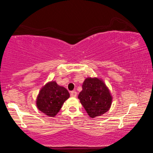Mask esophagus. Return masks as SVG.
<instances>
[{"mask_svg": "<svg viewBox=\"0 0 153 153\" xmlns=\"http://www.w3.org/2000/svg\"><path fill=\"white\" fill-rule=\"evenodd\" d=\"M71 97H77V92L76 91H72L70 94Z\"/></svg>", "mask_w": 153, "mask_h": 153, "instance_id": "esophagus-1", "label": "esophagus"}]
</instances>
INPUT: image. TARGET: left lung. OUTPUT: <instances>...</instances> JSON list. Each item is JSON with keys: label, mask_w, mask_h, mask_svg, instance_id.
<instances>
[{"label": "left lung", "mask_w": 153, "mask_h": 153, "mask_svg": "<svg viewBox=\"0 0 153 153\" xmlns=\"http://www.w3.org/2000/svg\"><path fill=\"white\" fill-rule=\"evenodd\" d=\"M78 98L90 117L100 116L110 109L113 97L105 82L98 77H87Z\"/></svg>", "instance_id": "obj_1"}]
</instances>
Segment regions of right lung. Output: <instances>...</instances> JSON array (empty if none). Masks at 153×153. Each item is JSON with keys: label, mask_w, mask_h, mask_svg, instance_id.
Returning a JSON list of instances; mask_svg holds the SVG:
<instances>
[{"label": "right lung", "mask_w": 153, "mask_h": 153, "mask_svg": "<svg viewBox=\"0 0 153 153\" xmlns=\"http://www.w3.org/2000/svg\"><path fill=\"white\" fill-rule=\"evenodd\" d=\"M69 98V93L55 81L48 82L40 89L36 98V107L49 117H55Z\"/></svg>", "instance_id": "1"}]
</instances>
